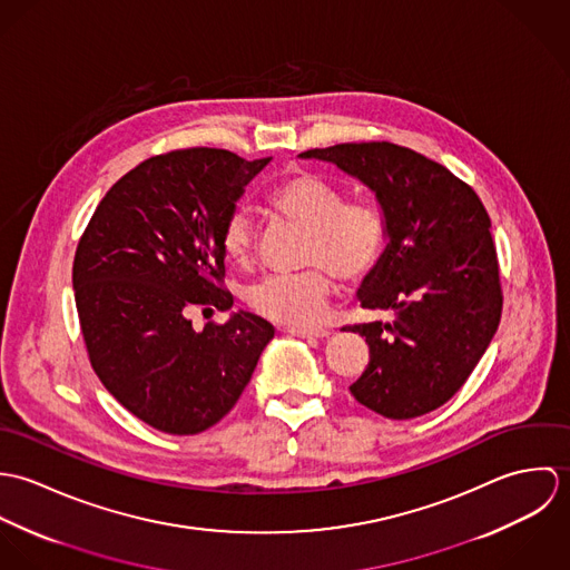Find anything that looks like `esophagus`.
Returning a JSON list of instances; mask_svg holds the SVG:
<instances>
[{
    "label": "esophagus",
    "instance_id": "esophagus-1",
    "mask_svg": "<svg viewBox=\"0 0 570 570\" xmlns=\"http://www.w3.org/2000/svg\"><path fill=\"white\" fill-rule=\"evenodd\" d=\"M289 335H296V337H326L331 335L328 328L323 326H316V328H305V326H287L285 328Z\"/></svg>",
    "mask_w": 570,
    "mask_h": 570
}]
</instances>
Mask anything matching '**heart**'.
<instances>
[{
    "label": "heart",
    "instance_id": "1",
    "mask_svg": "<svg viewBox=\"0 0 570 570\" xmlns=\"http://www.w3.org/2000/svg\"><path fill=\"white\" fill-rule=\"evenodd\" d=\"M269 206L292 226L307 233L301 274H274L252 285L249 307L276 323L314 325L325 314L333 276L342 283L366 278L386 247V219L368 197H344V190L314 173H296L276 184ZM226 258L252 267L256 258V230L245 210L228 215L219 237Z\"/></svg>",
    "mask_w": 570,
    "mask_h": 570
}]
</instances>
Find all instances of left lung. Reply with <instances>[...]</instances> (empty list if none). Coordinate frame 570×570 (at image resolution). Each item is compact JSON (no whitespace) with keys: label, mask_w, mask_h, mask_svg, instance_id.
Returning <instances> with one entry per match:
<instances>
[{"label":"left lung","mask_w":570,"mask_h":570,"mask_svg":"<svg viewBox=\"0 0 570 570\" xmlns=\"http://www.w3.org/2000/svg\"><path fill=\"white\" fill-rule=\"evenodd\" d=\"M301 156L337 164L364 181L391 239L362 283L360 303L395 312V321L342 326L368 344V364L351 395L389 419L443 406L472 375L502 314L481 197L443 164L393 142H344Z\"/></svg>","instance_id":"8db88e82"}]
</instances>
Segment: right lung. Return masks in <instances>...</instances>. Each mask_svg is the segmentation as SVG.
<instances>
[{"label":"right lung","instance_id":"add662e5","mask_svg":"<svg viewBox=\"0 0 570 570\" xmlns=\"http://www.w3.org/2000/svg\"><path fill=\"white\" fill-rule=\"evenodd\" d=\"M269 160L208 147L154 156L107 190L77 245L72 285L89 364L120 406L166 434L222 421L274 337L245 312L204 331L188 318L197 307H233L219 237Z\"/></svg>","mask_w":570,"mask_h":570}]
</instances>
